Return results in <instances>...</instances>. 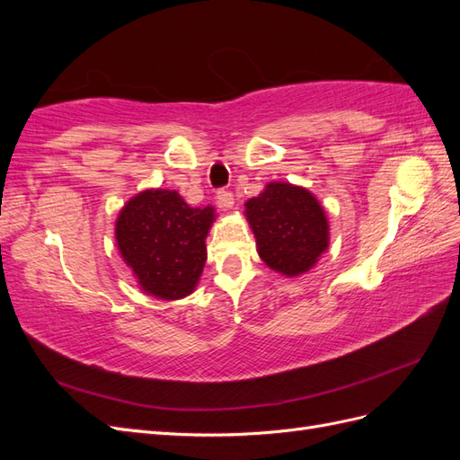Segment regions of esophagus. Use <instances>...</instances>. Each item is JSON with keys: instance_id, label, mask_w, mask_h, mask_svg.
I'll return each mask as SVG.
<instances>
[{"instance_id": "1", "label": "esophagus", "mask_w": 460, "mask_h": 460, "mask_svg": "<svg viewBox=\"0 0 460 460\" xmlns=\"http://www.w3.org/2000/svg\"><path fill=\"white\" fill-rule=\"evenodd\" d=\"M217 205H218L220 208H232V207H234V196H232V191L220 190V191L217 193Z\"/></svg>"}]
</instances>
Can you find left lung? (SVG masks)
I'll list each match as a JSON object with an SVG mask.
<instances>
[{
    "instance_id": "8db88e82",
    "label": "left lung",
    "mask_w": 460,
    "mask_h": 460,
    "mask_svg": "<svg viewBox=\"0 0 460 460\" xmlns=\"http://www.w3.org/2000/svg\"><path fill=\"white\" fill-rule=\"evenodd\" d=\"M259 257L288 278L311 270L328 249L330 228L323 205L309 190L270 182L245 203Z\"/></svg>"
}]
</instances>
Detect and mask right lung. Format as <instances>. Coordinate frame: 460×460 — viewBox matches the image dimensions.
I'll list each match as a JSON object with an SVG mask.
<instances>
[{
	"mask_svg": "<svg viewBox=\"0 0 460 460\" xmlns=\"http://www.w3.org/2000/svg\"><path fill=\"white\" fill-rule=\"evenodd\" d=\"M213 220L211 205L190 207L174 190H146L122 207L117 245L147 296L171 301L196 289Z\"/></svg>",
	"mask_w": 460,
	"mask_h": 460,
	"instance_id": "1",
	"label": "right lung"
}]
</instances>
